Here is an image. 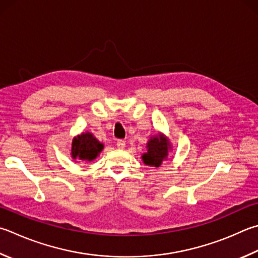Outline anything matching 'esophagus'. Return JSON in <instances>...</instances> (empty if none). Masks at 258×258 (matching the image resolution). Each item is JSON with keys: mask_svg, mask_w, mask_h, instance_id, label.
I'll list each match as a JSON object with an SVG mask.
<instances>
[{"mask_svg": "<svg viewBox=\"0 0 258 258\" xmlns=\"http://www.w3.org/2000/svg\"><path fill=\"white\" fill-rule=\"evenodd\" d=\"M116 145H117V148H118V149H124L126 143H125L124 140H117Z\"/></svg>", "mask_w": 258, "mask_h": 258, "instance_id": "esophagus-1", "label": "esophagus"}]
</instances>
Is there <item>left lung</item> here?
<instances>
[{"mask_svg": "<svg viewBox=\"0 0 258 258\" xmlns=\"http://www.w3.org/2000/svg\"><path fill=\"white\" fill-rule=\"evenodd\" d=\"M169 142L163 137L152 138L148 142V152L144 153L142 159L144 163L150 167H160L162 161L168 156Z\"/></svg>", "mask_w": 258, "mask_h": 258, "instance_id": "1", "label": "left lung"}]
</instances>
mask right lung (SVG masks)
Returning <instances> with one entry per match:
<instances>
[{
    "label": "right lung",
    "mask_w": 258,
    "mask_h": 258,
    "mask_svg": "<svg viewBox=\"0 0 258 258\" xmlns=\"http://www.w3.org/2000/svg\"><path fill=\"white\" fill-rule=\"evenodd\" d=\"M104 144H101L91 133H82L74 138L72 142V157L83 161H91L96 159Z\"/></svg>",
    "instance_id": "add662e5"
}]
</instances>
